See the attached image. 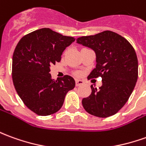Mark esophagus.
<instances>
[{
	"label": "esophagus",
	"mask_w": 146,
	"mask_h": 146,
	"mask_svg": "<svg viewBox=\"0 0 146 146\" xmlns=\"http://www.w3.org/2000/svg\"><path fill=\"white\" fill-rule=\"evenodd\" d=\"M84 81L82 80H76V86H80L81 84H83Z\"/></svg>",
	"instance_id": "esophagus-1"
}]
</instances>
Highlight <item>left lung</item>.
I'll list each match as a JSON object with an SVG mask.
<instances>
[{"instance_id":"obj_1","label":"left lung","mask_w":146,"mask_h":146,"mask_svg":"<svg viewBox=\"0 0 146 146\" xmlns=\"http://www.w3.org/2000/svg\"><path fill=\"white\" fill-rule=\"evenodd\" d=\"M76 42L92 49L96 66L89 78L102 77L100 89L91 85L92 93L82 100L84 110L92 115L107 118L125 105L137 80V55L125 38L111 31L78 38Z\"/></svg>"}]
</instances>
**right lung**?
I'll return each instance as SVG.
<instances>
[{"label": "right lung", "mask_w": 146, "mask_h": 146, "mask_svg": "<svg viewBox=\"0 0 146 146\" xmlns=\"http://www.w3.org/2000/svg\"><path fill=\"white\" fill-rule=\"evenodd\" d=\"M75 38L42 28L23 36L13 56V81L20 99L31 111L46 116L59 111L66 95L75 87L72 76L51 78L50 66L61 61Z\"/></svg>", "instance_id": "1"}]
</instances>
